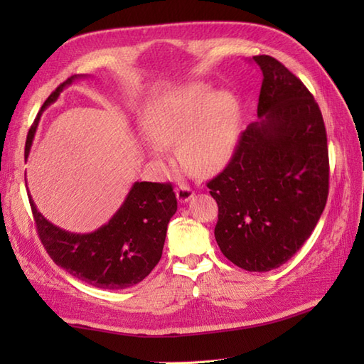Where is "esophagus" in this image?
<instances>
[{"instance_id": "1", "label": "esophagus", "mask_w": 364, "mask_h": 364, "mask_svg": "<svg viewBox=\"0 0 364 364\" xmlns=\"http://www.w3.org/2000/svg\"><path fill=\"white\" fill-rule=\"evenodd\" d=\"M176 198L180 203H186L189 200L194 197V191H192L186 184H181V186H178V189L175 191Z\"/></svg>"}]
</instances>
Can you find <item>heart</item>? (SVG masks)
<instances>
[{
	"instance_id": "1",
	"label": "heart",
	"mask_w": 364,
	"mask_h": 364,
	"mask_svg": "<svg viewBox=\"0 0 364 364\" xmlns=\"http://www.w3.org/2000/svg\"><path fill=\"white\" fill-rule=\"evenodd\" d=\"M241 111L230 92H215L206 84H188L153 98L144 127L159 145L178 144L181 164L192 175H214L227 166L236 149ZM162 159L159 146H151Z\"/></svg>"
}]
</instances>
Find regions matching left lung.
<instances>
[{
	"instance_id": "1",
	"label": "left lung",
	"mask_w": 364,
	"mask_h": 364,
	"mask_svg": "<svg viewBox=\"0 0 364 364\" xmlns=\"http://www.w3.org/2000/svg\"><path fill=\"white\" fill-rule=\"evenodd\" d=\"M262 72L258 119L239 137L228 166L208 183L218 202L214 236L249 272L284 264L311 236L328 197V149L318 103L277 59Z\"/></svg>"
}]
</instances>
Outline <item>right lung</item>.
I'll use <instances>...</instances> for the list:
<instances>
[{"label":"right lung","instance_id":"1","mask_svg":"<svg viewBox=\"0 0 364 364\" xmlns=\"http://www.w3.org/2000/svg\"><path fill=\"white\" fill-rule=\"evenodd\" d=\"M82 78L73 75L45 100L29 128L25 159L29 156L42 112L60 92ZM38 237L59 267L78 280L102 289H125L149 275L158 264L168 220L176 213V197L170 183L136 181L125 202L109 222L92 233H70L46 220L29 196Z\"/></svg>","mask_w":364,"mask_h":364}]
</instances>
